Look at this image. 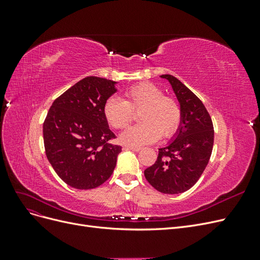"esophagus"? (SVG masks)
I'll return each instance as SVG.
<instances>
[{"mask_svg": "<svg viewBox=\"0 0 260 260\" xmlns=\"http://www.w3.org/2000/svg\"><path fill=\"white\" fill-rule=\"evenodd\" d=\"M124 148L127 149H130V151H135V152H139L141 147H138V146H132V145H124Z\"/></svg>", "mask_w": 260, "mask_h": 260, "instance_id": "1", "label": "esophagus"}]
</instances>
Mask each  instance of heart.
Wrapping results in <instances>:
<instances>
[{
	"label": "heart",
	"instance_id": "b5f03b06",
	"mask_svg": "<svg viewBox=\"0 0 260 260\" xmlns=\"http://www.w3.org/2000/svg\"><path fill=\"white\" fill-rule=\"evenodd\" d=\"M125 101L111 96L105 102L103 113L107 122L115 129H125L140 114L143 122L122 133V142L142 146L164 138H170L177 132L182 118L180 104L174 98L165 95L158 85L142 82L130 86L124 92Z\"/></svg>",
	"mask_w": 260,
	"mask_h": 260
}]
</instances>
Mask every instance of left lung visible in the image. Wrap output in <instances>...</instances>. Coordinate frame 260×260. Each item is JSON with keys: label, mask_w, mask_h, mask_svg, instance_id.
I'll return each mask as SVG.
<instances>
[{"label": "left lung", "mask_w": 260, "mask_h": 260, "mask_svg": "<svg viewBox=\"0 0 260 260\" xmlns=\"http://www.w3.org/2000/svg\"><path fill=\"white\" fill-rule=\"evenodd\" d=\"M172 85L182 111L176 139L162 148L154 165L144 170L148 183L166 194L191 188L205 170L214 146V124L203 102L171 75H162Z\"/></svg>", "instance_id": "left-lung-1"}]
</instances>
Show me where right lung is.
<instances>
[{
  "instance_id": "1",
  "label": "right lung",
  "mask_w": 260,
  "mask_h": 260,
  "mask_svg": "<svg viewBox=\"0 0 260 260\" xmlns=\"http://www.w3.org/2000/svg\"><path fill=\"white\" fill-rule=\"evenodd\" d=\"M116 82L85 77L53 102L43 122L45 154L64 182L90 190L112 176L121 146L108 128L103 107Z\"/></svg>"
}]
</instances>
